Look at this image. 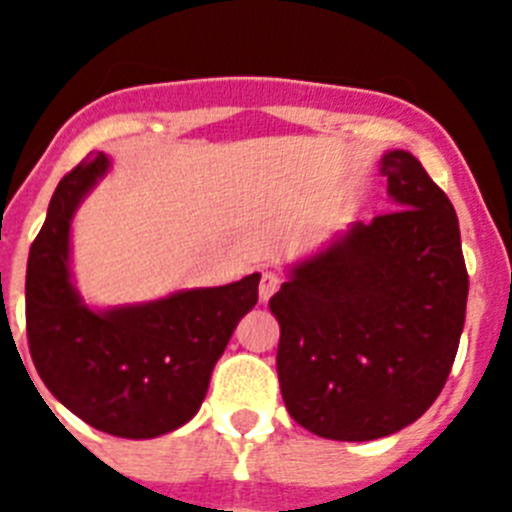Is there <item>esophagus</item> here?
Returning <instances> with one entry per match:
<instances>
[{"label": "esophagus", "instance_id": "1", "mask_svg": "<svg viewBox=\"0 0 512 512\" xmlns=\"http://www.w3.org/2000/svg\"><path fill=\"white\" fill-rule=\"evenodd\" d=\"M279 284H282V277H279L277 271L266 269L264 274H261V282H259L261 302H269L271 295H274V292H277V289H279Z\"/></svg>", "mask_w": 512, "mask_h": 512}]
</instances>
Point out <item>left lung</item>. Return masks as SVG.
<instances>
[{
	"label": "left lung",
	"mask_w": 512,
	"mask_h": 512,
	"mask_svg": "<svg viewBox=\"0 0 512 512\" xmlns=\"http://www.w3.org/2000/svg\"><path fill=\"white\" fill-rule=\"evenodd\" d=\"M379 171L395 210L292 266L269 300L284 405L333 441L390 436L431 408L467 315L454 205L413 153H384Z\"/></svg>",
	"instance_id": "1"
}]
</instances>
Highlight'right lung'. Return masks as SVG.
I'll return each mask as SVG.
<instances>
[{
	"instance_id": "1",
	"label": "right lung",
	"mask_w": 512,
	"mask_h": 512,
	"mask_svg": "<svg viewBox=\"0 0 512 512\" xmlns=\"http://www.w3.org/2000/svg\"><path fill=\"white\" fill-rule=\"evenodd\" d=\"M107 169L110 158L97 153L53 192L27 256V343L45 387L84 423L110 436L156 438L197 415L235 325L259 300L261 277L143 305H84L71 282V220Z\"/></svg>"
}]
</instances>
